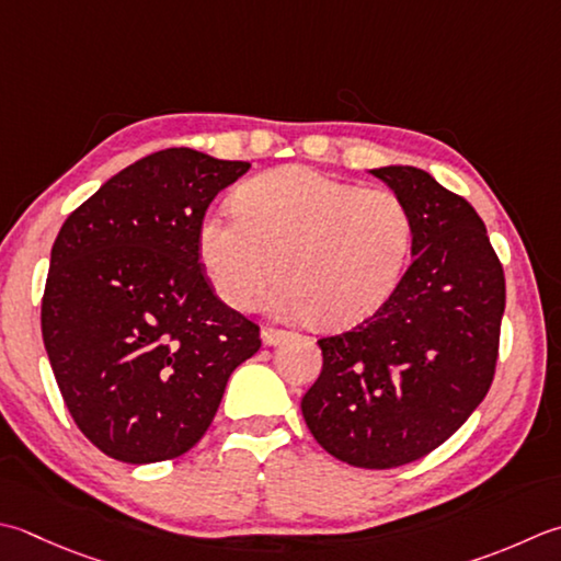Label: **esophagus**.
Instances as JSON below:
<instances>
[{"label":"esophagus","mask_w":561,"mask_h":561,"mask_svg":"<svg viewBox=\"0 0 561 561\" xmlns=\"http://www.w3.org/2000/svg\"><path fill=\"white\" fill-rule=\"evenodd\" d=\"M287 335H289V331H282V328L267 325L265 331H262V343H265V345H277L279 340H284Z\"/></svg>","instance_id":"1"}]
</instances>
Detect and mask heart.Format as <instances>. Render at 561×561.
Wrapping results in <instances>:
<instances>
[{
	"label": "heart",
	"mask_w": 561,
	"mask_h": 561,
	"mask_svg": "<svg viewBox=\"0 0 561 561\" xmlns=\"http://www.w3.org/2000/svg\"><path fill=\"white\" fill-rule=\"evenodd\" d=\"M233 211H208L196 228V255L230 309H250L277 267L274 309L323 325L357 323L389 299L413 243L397 192L362 190L304 164L240 184Z\"/></svg>",
	"instance_id": "obj_1"
}]
</instances>
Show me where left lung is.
Wrapping results in <instances>:
<instances>
[{
    "instance_id": "left-lung-1",
    "label": "left lung",
    "mask_w": 561,
    "mask_h": 561,
    "mask_svg": "<svg viewBox=\"0 0 561 561\" xmlns=\"http://www.w3.org/2000/svg\"><path fill=\"white\" fill-rule=\"evenodd\" d=\"M413 218V262L379 309L318 340L323 369L301 413L325 453L393 469L440 447L496 375L506 277L465 196L419 168H379Z\"/></svg>"
}]
</instances>
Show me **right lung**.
I'll return each mask as SVG.
<instances>
[{"label":"right lung","instance_id":"obj_1","mask_svg":"<svg viewBox=\"0 0 561 561\" xmlns=\"http://www.w3.org/2000/svg\"><path fill=\"white\" fill-rule=\"evenodd\" d=\"M248 170L158 150L102 184L55 238L43 345L75 425L106 457L150 465L192 449L228 377L262 345L196 255L208 204Z\"/></svg>","mask_w":561,"mask_h":561}]
</instances>
